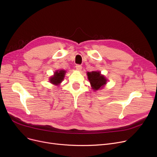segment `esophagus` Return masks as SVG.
Segmentation results:
<instances>
[{
	"label": "esophagus",
	"mask_w": 157,
	"mask_h": 157,
	"mask_svg": "<svg viewBox=\"0 0 157 157\" xmlns=\"http://www.w3.org/2000/svg\"><path fill=\"white\" fill-rule=\"evenodd\" d=\"M76 69L78 71H81V69H82V66H81V65L78 64V65H76Z\"/></svg>",
	"instance_id": "obj_1"
}]
</instances>
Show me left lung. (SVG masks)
Wrapping results in <instances>:
<instances>
[{
  "label": "left lung",
  "mask_w": 157,
  "mask_h": 157,
  "mask_svg": "<svg viewBox=\"0 0 157 157\" xmlns=\"http://www.w3.org/2000/svg\"><path fill=\"white\" fill-rule=\"evenodd\" d=\"M87 75L92 87L94 90L101 88L106 84L107 80L104 76L101 75L100 72L93 71L92 72H87Z\"/></svg>",
  "instance_id": "1"
}]
</instances>
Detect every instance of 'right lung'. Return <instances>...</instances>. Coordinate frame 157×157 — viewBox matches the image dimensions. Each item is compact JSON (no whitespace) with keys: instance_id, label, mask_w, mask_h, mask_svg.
Instances as JSON below:
<instances>
[{"instance_id":"add662e5","label":"right lung","mask_w":157,"mask_h":157,"mask_svg":"<svg viewBox=\"0 0 157 157\" xmlns=\"http://www.w3.org/2000/svg\"><path fill=\"white\" fill-rule=\"evenodd\" d=\"M65 74V71L64 70L57 71L55 72L54 76L50 78V79L49 80H50V82L52 83L55 85H59L63 79Z\"/></svg>"}]
</instances>
